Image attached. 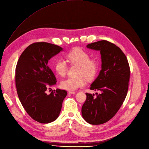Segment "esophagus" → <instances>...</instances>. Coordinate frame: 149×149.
<instances>
[{
	"label": "esophagus",
	"instance_id": "obj_1",
	"mask_svg": "<svg viewBox=\"0 0 149 149\" xmlns=\"http://www.w3.org/2000/svg\"><path fill=\"white\" fill-rule=\"evenodd\" d=\"M68 93V94H70V95L76 93V92H72V91H69Z\"/></svg>",
	"mask_w": 149,
	"mask_h": 149
}]
</instances>
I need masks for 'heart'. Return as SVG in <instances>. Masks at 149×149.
I'll list each match as a JSON object with an SVG mask.
<instances>
[{
    "instance_id": "b5f03b06",
    "label": "heart",
    "mask_w": 149,
    "mask_h": 149,
    "mask_svg": "<svg viewBox=\"0 0 149 149\" xmlns=\"http://www.w3.org/2000/svg\"><path fill=\"white\" fill-rule=\"evenodd\" d=\"M68 61L72 65H77L75 77H69L61 83L62 88L69 91H74L82 87L86 84V80H92L96 75L99 69V62L95 58H91L89 53L80 47L74 48L66 55ZM56 72L61 77L66 74L68 66L66 62L58 58L54 64Z\"/></svg>"
}]
</instances>
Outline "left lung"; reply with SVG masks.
<instances>
[{"label": "left lung", "mask_w": 149, "mask_h": 149, "mask_svg": "<svg viewBox=\"0 0 149 149\" xmlns=\"http://www.w3.org/2000/svg\"><path fill=\"white\" fill-rule=\"evenodd\" d=\"M87 47L100 50L102 69L91 86V90L101 93H86L81 113L84 119L92 125H101L112 118L123 104L128 90L130 68L122 49L106 40L89 44Z\"/></svg>", "instance_id": "obj_1"}]
</instances>
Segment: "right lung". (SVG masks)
<instances>
[{
    "instance_id": "right-lung-1",
    "label": "right lung",
    "mask_w": 149,
    "mask_h": 149,
    "mask_svg": "<svg viewBox=\"0 0 149 149\" xmlns=\"http://www.w3.org/2000/svg\"><path fill=\"white\" fill-rule=\"evenodd\" d=\"M62 48L45 42L29 45L19 56L15 68V85L19 101L35 121L48 123L58 117L67 92L61 89L47 91L57 80L48 62Z\"/></svg>"
}]
</instances>
